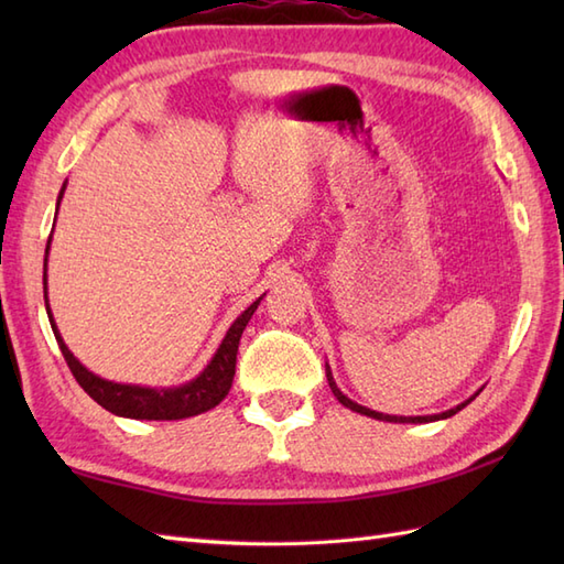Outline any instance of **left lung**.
Instances as JSON below:
<instances>
[{
	"mask_svg": "<svg viewBox=\"0 0 564 564\" xmlns=\"http://www.w3.org/2000/svg\"><path fill=\"white\" fill-rule=\"evenodd\" d=\"M327 368V380H329V388H332V392H334V398H337L344 406H349L351 412H358V414H366V416H370V419H380V422H394V424H426V422H438V419H448V416H453V414H458L463 406H467L473 402V398L470 400H465V402H460L458 406H453V410H448V412H441V414H429V416H394V414H382V412H376V410H368V406H364V404H356L354 400H349L346 398V394L337 388V382H334V378H332V370H329V364L325 366Z\"/></svg>",
	"mask_w": 564,
	"mask_h": 564,
	"instance_id": "left-lung-1",
	"label": "left lung"
}]
</instances>
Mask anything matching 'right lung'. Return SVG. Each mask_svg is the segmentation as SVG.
<instances>
[{
  "mask_svg": "<svg viewBox=\"0 0 564 564\" xmlns=\"http://www.w3.org/2000/svg\"><path fill=\"white\" fill-rule=\"evenodd\" d=\"M65 194V184L59 188L57 196V206L63 200ZM51 239L47 237V247H45V261H43V297H45V310L47 317H51V327L57 339L59 351H63L65 361L72 370V376L77 378L82 390L89 394L94 402H99L104 410H109L111 414L118 416H128V419H148V422H172V419H186V416H196L200 412L213 410L215 404H220L225 400V394L232 388V378H235V364H237V346L239 339H242V332L247 327V322L254 315V310L259 307V301L251 303L242 315H239L232 327L227 329L223 344L218 346V351L210 358V364L203 368V373H198L191 382H184L178 388H142V386H123V382H111L104 380L99 376H94L89 368H84L72 351L67 349V344L59 337V332L55 327V319L51 313V305H47V249H51Z\"/></svg>",
  "mask_w": 564,
  "mask_h": 564,
  "instance_id": "1",
  "label": "right lung"
}]
</instances>
